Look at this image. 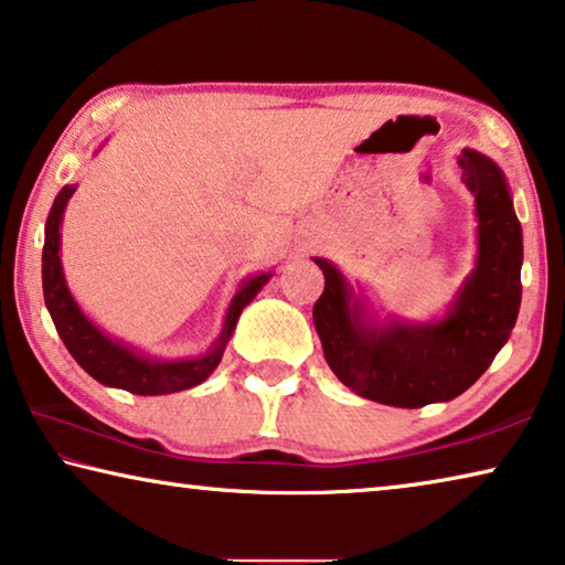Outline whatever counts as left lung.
Listing matches in <instances>:
<instances>
[{
    "label": "left lung",
    "instance_id": "8db88e82",
    "mask_svg": "<svg viewBox=\"0 0 565 565\" xmlns=\"http://www.w3.org/2000/svg\"><path fill=\"white\" fill-rule=\"evenodd\" d=\"M458 166L476 195L478 266L445 319L423 327L364 324L356 301L349 309L337 266L315 258L324 271L315 303L317 334L331 372L360 397L407 409L455 399L488 370L515 327L523 234L505 178L476 150H462Z\"/></svg>",
    "mask_w": 565,
    "mask_h": 565
}]
</instances>
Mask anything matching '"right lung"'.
<instances>
[{
	"label": "right lung",
	"instance_id": "1",
	"mask_svg": "<svg viewBox=\"0 0 565 565\" xmlns=\"http://www.w3.org/2000/svg\"><path fill=\"white\" fill-rule=\"evenodd\" d=\"M73 193L75 185H65L57 193L47 216V226H44L42 248L44 303H47L50 317L55 321V329L62 342H65L67 352L75 356V362L83 366L89 377H95L100 384H107V387L132 392V395H170V392H181L201 384L218 366L228 337L234 334L241 311H244L246 303L262 291V286L268 281L271 274H262L244 281L234 301H231L226 324H223L218 342L209 354L185 362L142 360V356L132 354L130 349H125L122 344L113 342L110 337H105L103 331L79 311L73 294L67 289L60 264V223Z\"/></svg>",
	"mask_w": 565,
	"mask_h": 565
}]
</instances>
